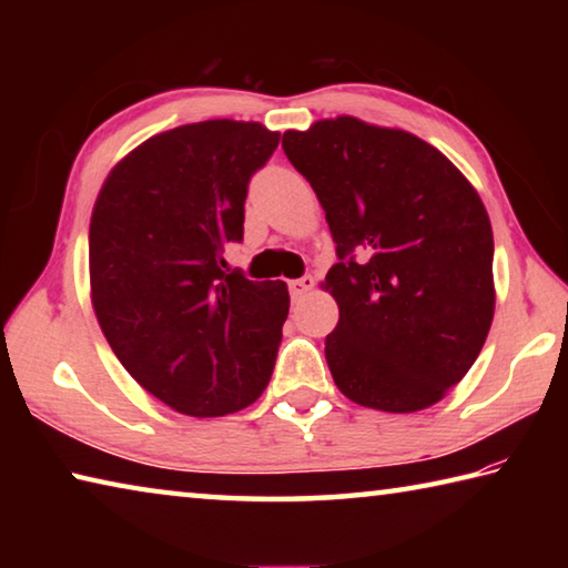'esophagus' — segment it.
<instances>
[{"mask_svg": "<svg viewBox=\"0 0 568 568\" xmlns=\"http://www.w3.org/2000/svg\"><path fill=\"white\" fill-rule=\"evenodd\" d=\"M313 285H315L313 275H303V277H297V281L287 283V287H291V295L295 297V301H297V297H305L307 293H311Z\"/></svg>", "mask_w": 568, "mask_h": 568, "instance_id": "34e87169", "label": "esophagus"}]
</instances>
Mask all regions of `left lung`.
<instances>
[{
    "mask_svg": "<svg viewBox=\"0 0 568 568\" xmlns=\"http://www.w3.org/2000/svg\"><path fill=\"white\" fill-rule=\"evenodd\" d=\"M328 220L341 307L325 361L343 396L413 413L466 376L494 321V233L478 192L416 134L355 118L285 132Z\"/></svg>",
    "mask_w": 568,
    "mask_h": 568,
    "instance_id": "left-lung-1",
    "label": "left lung"
}]
</instances>
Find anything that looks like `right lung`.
<instances>
[{"mask_svg": "<svg viewBox=\"0 0 568 568\" xmlns=\"http://www.w3.org/2000/svg\"><path fill=\"white\" fill-rule=\"evenodd\" d=\"M281 142L257 122L155 134L110 172L90 223L100 328L124 371L187 416L243 410L271 383L287 318L281 281L225 267L253 175Z\"/></svg>", "mask_w": 568, "mask_h": 568, "instance_id": "add662e5", "label": "right lung"}]
</instances>
